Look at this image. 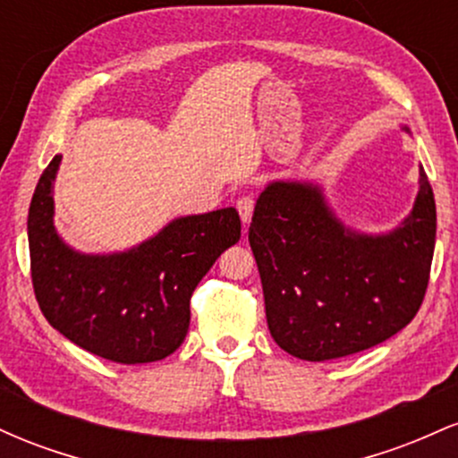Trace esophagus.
Wrapping results in <instances>:
<instances>
[{"instance_id":"34e87169","label":"esophagus","mask_w":458,"mask_h":458,"mask_svg":"<svg viewBox=\"0 0 458 458\" xmlns=\"http://www.w3.org/2000/svg\"><path fill=\"white\" fill-rule=\"evenodd\" d=\"M236 208H239L241 222H243V225H247L251 222V213H254V198H250V196L239 198V202H236Z\"/></svg>"}]
</instances>
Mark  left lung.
I'll list each match as a JSON object with an SVG mask.
<instances>
[{"instance_id": "1", "label": "left lung", "mask_w": 458, "mask_h": 458, "mask_svg": "<svg viewBox=\"0 0 458 458\" xmlns=\"http://www.w3.org/2000/svg\"><path fill=\"white\" fill-rule=\"evenodd\" d=\"M435 230V198L422 167L411 213L387 233L346 225L318 182H267L256 199L250 245L273 340L306 361L386 343L422 306Z\"/></svg>"}]
</instances>
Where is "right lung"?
I'll list each match as a JSON object with an SVG mask.
<instances>
[{
	"mask_svg": "<svg viewBox=\"0 0 458 458\" xmlns=\"http://www.w3.org/2000/svg\"><path fill=\"white\" fill-rule=\"evenodd\" d=\"M62 155L36 185L28 215L31 282L45 318L71 343L115 364L172 355L189 329V299L215 260L241 239L236 208L176 217L124 251L83 254L54 224Z\"/></svg>",
	"mask_w": 458,
	"mask_h": 458,
	"instance_id": "right-lung-1",
	"label": "right lung"
}]
</instances>
